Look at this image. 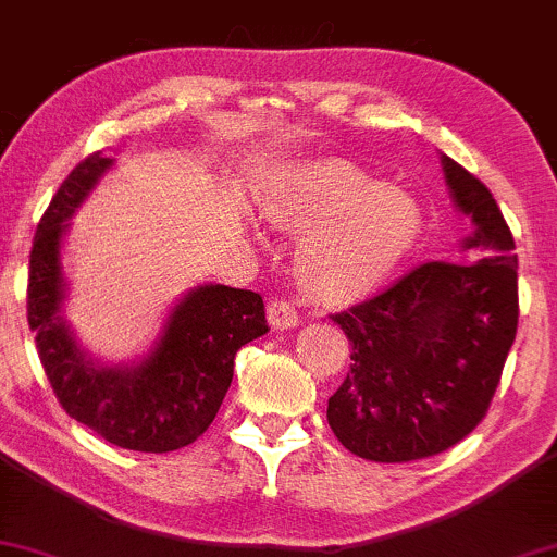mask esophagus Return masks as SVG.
Instances as JSON below:
<instances>
[{
    "instance_id": "esophagus-1",
    "label": "esophagus",
    "mask_w": 557,
    "mask_h": 557,
    "mask_svg": "<svg viewBox=\"0 0 557 557\" xmlns=\"http://www.w3.org/2000/svg\"><path fill=\"white\" fill-rule=\"evenodd\" d=\"M267 319H270V324L274 330H290L300 322L296 306L285 298L270 300V306H267Z\"/></svg>"
}]
</instances>
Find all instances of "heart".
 Masks as SVG:
<instances>
[{
    "instance_id": "obj_1",
    "label": "heart",
    "mask_w": 557,
    "mask_h": 557,
    "mask_svg": "<svg viewBox=\"0 0 557 557\" xmlns=\"http://www.w3.org/2000/svg\"><path fill=\"white\" fill-rule=\"evenodd\" d=\"M272 227L304 235L296 272L319 304L343 306L376 290L419 238L421 214L406 190L345 159L287 164L264 190Z\"/></svg>"
}]
</instances>
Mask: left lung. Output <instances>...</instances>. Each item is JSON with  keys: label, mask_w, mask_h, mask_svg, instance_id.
Returning <instances> with one entry per match:
<instances>
[{"label": "left lung", "mask_w": 557, "mask_h": 557, "mask_svg": "<svg viewBox=\"0 0 557 557\" xmlns=\"http://www.w3.org/2000/svg\"><path fill=\"white\" fill-rule=\"evenodd\" d=\"M463 240L476 261H424L387 290L332 314L350 341V372L327 403L354 456L406 463L437 456L476 430L500 385L519 327V257L490 188L443 157Z\"/></svg>", "instance_id": "obj_1"}]
</instances>
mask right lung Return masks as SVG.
I'll return each mask as SVG.
<instances>
[{
    "mask_svg": "<svg viewBox=\"0 0 557 557\" xmlns=\"http://www.w3.org/2000/svg\"><path fill=\"white\" fill-rule=\"evenodd\" d=\"M112 159L94 151L62 181L38 222L28 270V324L38 359L65 411L107 443L138 453H170L209 430L230 382L235 354L264 335L259 293L201 285L175 306L157 348L136 367H99L60 319V240Z\"/></svg>",
    "mask_w": 557,
    "mask_h": 557,
    "instance_id": "add662e5",
    "label": "right lung"
}]
</instances>
